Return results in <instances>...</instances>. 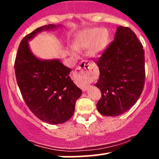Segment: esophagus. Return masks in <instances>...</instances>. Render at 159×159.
<instances>
[{"label": "esophagus", "instance_id": "34e87169", "mask_svg": "<svg viewBox=\"0 0 159 159\" xmlns=\"http://www.w3.org/2000/svg\"><path fill=\"white\" fill-rule=\"evenodd\" d=\"M92 71V66L90 63L87 61H83L80 63V64L76 69V73L78 75H81L83 78V90H86L87 88L89 82V74Z\"/></svg>", "mask_w": 159, "mask_h": 159}]
</instances>
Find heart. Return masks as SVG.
Masks as SVG:
<instances>
[{
	"label": "heart",
	"mask_w": 159,
	"mask_h": 159,
	"mask_svg": "<svg viewBox=\"0 0 159 159\" xmlns=\"http://www.w3.org/2000/svg\"><path fill=\"white\" fill-rule=\"evenodd\" d=\"M110 41V34L105 29L91 28L80 34L74 43V47L77 50L90 48L89 53L93 57H98L102 54L107 48Z\"/></svg>",
	"instance_id": "obj_1"
}]
</instances>
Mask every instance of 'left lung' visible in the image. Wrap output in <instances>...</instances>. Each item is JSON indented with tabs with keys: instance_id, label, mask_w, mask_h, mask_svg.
<instances>
[{
	"instance_id": "obj_1",
	"label": "left lung",
	"mask_w": 159,
	"mask_h": 159,
	"mask_svg": "<svg viewBox=\"0 0 159 159\" xmlns=\"http://www.w3.org/2000/svg\"><path fill=\"white\" fill-rule=\"evenodd\" d=\"M102 97L96 107L104 116L123 114L138 101L145 83L144 50L129 27L120 26L114 39L96 60Z\"/></svg>"
}]
</instances>
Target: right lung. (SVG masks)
Returning a JSON list of instances; mask_svg holds the SVG:
<instances>
[{
	"instance_id": "right-lung-1",
	"label": "right lung",
	"mask_w": 159,
	"mask_h": 159,
	"mask_svg": "<svg viewBox=\"0 0 159 159\" xmlns=\"http://www.w3.org/2000/svg\"><path fill=\"white\" fill-rule=\"evenodd\" d=\"M45 25L27 34L20 43L15 73L21 96L31 112L50 124L66 122L72 116L76 101L82 91L69 77L71 69L58 60L42 61L30 51L28 40L43 30L55 28Z\"/></svg>"
}]
</instances>
